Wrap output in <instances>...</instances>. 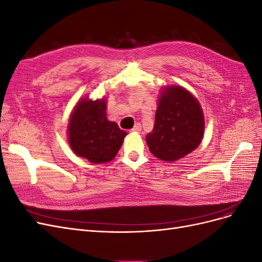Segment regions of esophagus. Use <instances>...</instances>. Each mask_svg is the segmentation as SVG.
Masks as SVG:
<instances>
[{
  "mask_svg": "<svg viewBox=\"0 0 262 262\" xmlns=\"http://www.w3.org/2000/svg\"><path fill=\"white\" fill-rule=\"evenodd\" d=\"M141 130H142V125L140 123H136V125H134V128L131 129V132L139 133V132H141Z\"/></svg>",
  "mask_w": 262,
  "mask_h": 262,
  "instance_id": "1",
  "label": "esophagus"
}]
</instances>
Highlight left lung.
Listing matches in <instances>:
<instances>
[{
	"label": "left lung",
	"mask_w": 262,
	"mask_h": 262,
	"mask_svg": "<svg viewBox=\"0 0 262 262\" xmlns=\"http://www.w3.org/2000/svg\"><path fill=\"white\" fill-rule=\"evenodd\" d=\"M203 133L202 108L193 95L177 85L163 89L153 131L146 136L150 153L162 161L175 162L199 146Z\"/></svg>",
	"instance_id": "1"
}]
</instances>
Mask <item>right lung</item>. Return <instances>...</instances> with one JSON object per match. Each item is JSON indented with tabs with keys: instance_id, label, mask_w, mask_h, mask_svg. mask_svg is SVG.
I'll return each instance as SVG.
<instances>
[{
	"instance_id": "right-lung-1",
	"label": "right lung",
	"mask_w": 262,
	"mask_h": 262,
	"mask_svg": "<svg viewBox=\"0 0 262 262\" xmlns=\"http://www.w3.org/2000/svg\"><path fill=\"white\" fill-rule=\"evenodd\" d=\"M106 99L83 98L71 114L68 136L73 152L94 164L113 160L120 149L126 132L107 119Z\"/></svg>"
}]
</instances>
